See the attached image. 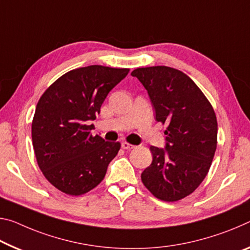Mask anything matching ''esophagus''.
<instances>
[{"instance_id": "esophagus-1", "label": "esophagus", "mask_w": 250, "mask_h": 250, "mask_svg": "<svg viewBox=\"0 0 250 250\" xmlns=\"http://www.w3.org/2000/svg\"><path fill=\"white\" fill-rule=\"evenodd\" d=\"M121 146H122V149H125V150H131V149L134 148L133 145H130L129 142H125V141L122 142Z\"/></svg>"}]
</instances>
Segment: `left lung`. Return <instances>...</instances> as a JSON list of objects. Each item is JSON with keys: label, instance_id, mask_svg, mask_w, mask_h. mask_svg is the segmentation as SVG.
Here are the masks:
<instances>
[{"label": "left lung", "instance_id": "obj_1", "mask_svg": "<svg viewBox=\"0 0 250 250\" xmlns=\"http://www.w3.org/2000/svg\"><path fill=\"white\" fill-rule=\"evenodd\" d=\"M138 78L151 100L156 120L166 129V148L151 146L152 162L141 173L145 187L158 199L189 196L207 176L217 148L216 113L187 74L165 65L138 68Z\"/></svg>", "mask_w": 250, "mask_h": 250}]
</instances>
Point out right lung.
Instances as JSON below:
<instances>
[{
  "label": "right lung",
  "instance_id": "add662e5",
  "mask_svg": "<svg viewBox=\"0 0 250 250\" xmlns=\"http://www.w3.org/2000/svg\"><path fill=\"white\" fill-rule=\"evenodd\" d=\"M128 73L104 65L74 69L40 98L32 121L34 153L43 175L60 191L80 196L104 180L121 145L92 136L89 124Z\"/></svg>",
  "mask_w": 250,
  "mask_h": 250
}]
</instances>
